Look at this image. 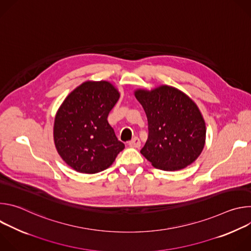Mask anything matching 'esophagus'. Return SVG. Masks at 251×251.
Segmentation results:
<instances>
[{
	"label": "esophagus",
	"mask_w": 251,
	"mask_h": 251,
	"mask_svg": "<svg viewBox=\"0 0 251 251\" xmlns=\"http://www.w3.org/2000/svg\"><path fill=\"white\" fill-rule=\"evenodd\" d=\"M128 145H129L130 147H132V148H139V147L141 146V142H140V140H139L138 137H134L131 141H129Z\"/></svg>",
	"instance_id": "34e87169"
}]
</instances>
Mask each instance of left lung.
<instances>
[{"label": "left lung", "mask_w": 251, "mask_h": 251, "mask_svg": "<svg viewBox=\"0 0 251 251\" xmlns=\"http://www.w3.org/2000/svg\"><path fill=\"white\" fill-rule=\"evenodd\" d=\"M148 119L149 135L140 151L152 166L177 171L194 163L205 143V123L197 104L176 87L136 89Z\"/></svg>", "instance_id": "8db88e82"}]
</instances>
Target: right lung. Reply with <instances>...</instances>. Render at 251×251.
Segmentation results:
<instances>
[{
  "mask_svg": "<svg viewBox=\"0 0 251 251\" xmlns=\"http://www.w3.org/2000/svg\"><path fill=\"white\" fill-rule=\"evenodd\" d=\"M119 97L111 82L88 80L63 100L54 118L53 140L58 155L75 171H104L125 148L107 121Z\"/></svg>",
  "mask_w": 251,
  "mask_h": 251,
  "instance_id": "obj_1",
  "label": "right lung"
}]
</instances>
